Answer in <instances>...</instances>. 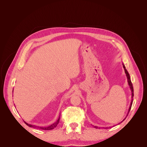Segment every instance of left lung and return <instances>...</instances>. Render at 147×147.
<instances>
[{
    "label": "left lung",
    "instance_id": "left-lung-1",
    "mask_svg": "<svg viewBox=\"0 0 147 147\" xmlns=\"http://www.w3.org/2000/svg\"><path fill=\"white\" fill-rule=\"evenodd\" d=\"M123 67H124V71H125V74H126V75L127 78V82H128V84H129V85L130 89H131V92H132V98H133V96H134V89H133V86H132V82H131V78H130L129 74V73H128V72H127V70L126 69L125 66H124V64H123ZM132 102H133V99L131 100V105H130L129 109V111H128V113H129V111H130V110H131V109L132 104ZM128 113H127V115H128ZM125 119H126V118L123 119V121H124V120ZM94 127H95V128H100V127H97V126H94ZM105 128H108V127H105Z\"/></svg>",
    "mask_w": 147,
    "mask_h": 147
}]
</instances>
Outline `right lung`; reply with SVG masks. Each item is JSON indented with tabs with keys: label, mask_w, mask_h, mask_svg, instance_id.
I'll list each match as a JSON object with an SVG mask.
<instances>
[{
	"label": "right lung",
	"mask_w": 147,
	"mask_h": 147,
	"mask_svg": "<svg viewBox=\"0 0 147 147\" xmlns=\"http://www.w3.org/2000/svg\"><path fill=\"white\" fill-rule=\"evenodd\" d=\"M59 119H60V117H59L58 119H57V121H56L55 123L52 124L51 125L49 126H48V127H40V126H34V125H32V124H28V123H26V122H24V123H26V125H28V126L31 127L37 128V129H43V130H51V129H53L55 128V127L57 126V124H58L59 123Z\"/></svg>",
	"instance_id": "add662e5"
}]
</instances>
